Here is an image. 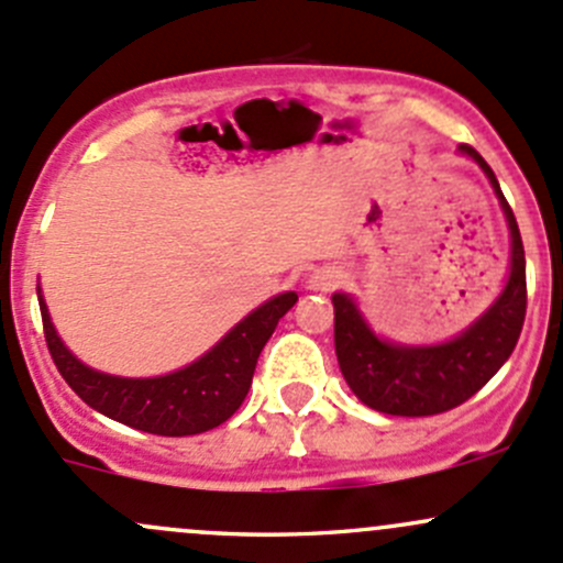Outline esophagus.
I'll return each instance as SVG.
<instances>
[{
	"label": "esophagus",
	"instance_id": "1",
	"mask_svg": "<svg viewBox=\"0 0 563 563\" xmlns=\"http://www.w3.org/2000/svg\"><path fill=\"white\" fill-rule=\"evenodd\" d=\"M347 283V272L340 269V266H321V269H316L310 275V280H307V286H310V291H323V294H331L336 291V288H342Z\"/></svg>",
	"mask_w": 563,
	"mask_h": 563
}]
</instances>
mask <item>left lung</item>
I'll list each match as a JSON object with an SVG mask.
<instances>
[{
	"instance_id": "left-lung-1",
	"label": "left lung",
	"mask_w": 563,
	"mask_h": 563,
	"mask_svg": "<svg viewBox=\"0 0 563 563\" xmlns=\"http://www.w3.org/2000/svg\"><path fill=\"white\" fill-rule=\"evenodd\" d=\"M461 153L475 158L488 175L505 207L512 234V266L505 294L496 305L453 342L434 347H401L377 340L356 305L334 294V347L347 386L366 407L386 416L421 418L448 412L475 396L501 369L523 329L526 318V256L518 221L496 183L494 169L472 145Z\"/></svg>"
}]
</instances>
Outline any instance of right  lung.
<instances>
[{"label": "right lung", "mask_w": 563, "mask_h": 563, "mask_svg": "<svg viewBox=\"0 0 563 563\" xmlns=\"http://www.w3.org/2000/svg\"><path fill=\"white\" fill-rule=\"evenodd\" d=\"M297 299L294 291L269 299L191 366L147 380L112 377L82 366L58 340L43 299L40 312L53 364L88 407L147 434L188 437L216 429L240 410L266 340Z\"/></svg>", "instance_id": "add662e5"}]
</instances>
